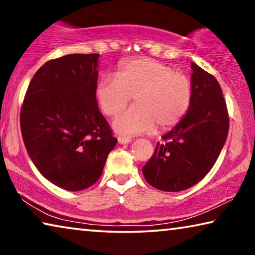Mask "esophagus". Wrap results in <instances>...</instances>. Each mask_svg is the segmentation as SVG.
I'll return each mask as SVG.
<instances>
[{
  "instance_id": "obj_1",
  "label": "esophagus",
  "mask_w": 255,
  "mask_h": 255,
  "mask_svg": "<svg viewBox=\"0 0 255 255\" xmlns=\"http://www.w3.org/2000/svg\"><path fill=\"white\" fill-rule=\"evenodd\" d=\"M118 141L120 144H128L131 141V138L130 137H127V136H124V135H119L118 136Z\"/></svg>"
}]
</instances>
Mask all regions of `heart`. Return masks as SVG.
<instances>
[{"mask_svg": "<svg viewBox=\"0 0 255 255\" xmlns=\"http://www.w3.org/2000/svg\"><path fill=\"white\" fill-rule=\"evenodd\" d=\"M96 97L103 114L117 115L131 97L135 106L115 119L120 132L140 133L173 128L188 114L192 100V84L183 73L152 58L124 62L115 76L99 81Z\"/></svg>", "mask_w": 255, "mask_h": 255, "instance_id": "heart-1", "label": "heart"}]
</instances>
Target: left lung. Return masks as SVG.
<instances>
[{"mask_svg":"<svg viewBox=\"0 0 255 255\" xmlns=\"http://www.w3.org/2000/svg\"><path fill=\"white\" fill-rule=\"evenodd\" d=\"M192 100L182 122L157 143L143 166L152 187L176 192L205 178L217 161L230 129V117L217 80L191 63Z\"/></svg>","mask_w":255,"mask_h":255,"instance_id":"left-lung-1","label":"left lung"}]
</instances>
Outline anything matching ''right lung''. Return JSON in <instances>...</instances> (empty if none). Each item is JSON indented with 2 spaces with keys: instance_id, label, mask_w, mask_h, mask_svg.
Here are the masks:
<instances>
[{
  "instance_id": "add662e5",
  "label": "right lung",
  "mask_w": 255,
  "mask_h": 255,
  "mask_svg": "<svg viewBox=\"0 0 255 255\" xmlns=\"http://www.w3.org/2000/svg\"><path fill=\"white\" fill-rule=\"evenodd\" d=\"M99 54L45 63L30 81L20 111L23 143L38 171L68 191L91 187L117 144L96 98Z\"/></svg>"
}]
</instances>
